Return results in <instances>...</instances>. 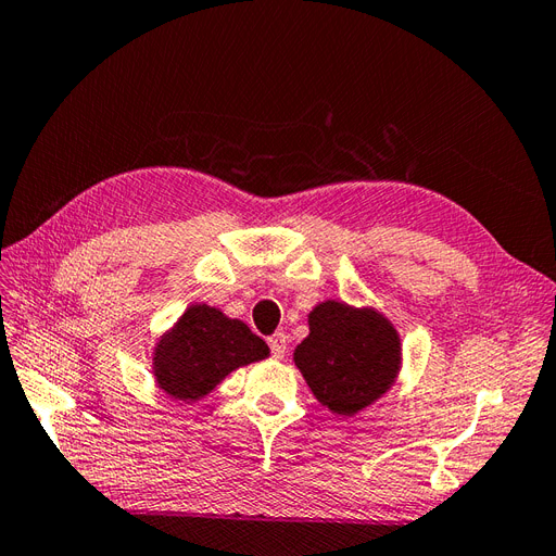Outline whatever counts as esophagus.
I'll return each instance as SVG.
<instances>
[{
    "instance_id": "esophagus-1",
    "label": "esophagus",
    "mask_w": 556,
    "mask_h": 556,
    "mask_svg": "<svg viewBox=\"0 0 556 556\" xmlns=\"http://www.w3.org/2000/svg\"><path fill=\"white\" fill-rule=\"evenodd\" d=\"M268 348H271L276 359H282L285 352H288V336H285L282 331H276L271 339H268Z\"/></svg>"
}]
</instances>
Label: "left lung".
<instances>
[{
	"mask_svg": "<svg viewBox=\"0 0 556 556\" xmlns=\"http://www.w3.org/2000/svg\"><path fill=\"white\" fill-rule=\"evenodd\" d=\"M294 364L323 406L355 417L394 387L401 336L380 311L327 299L308 313V336L294 348Z\"/></svg>",
	"mask_w": 556,
	"mask_h": 556,
	"instance_id": "1",
	"label": "left lung"
}]
</instances>
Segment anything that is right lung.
Wrapping results in <instances>:
<instances>
[{"label":"right lung","instance_id":"add662e5","mask_svg":"<svg viewBox=\"0 0 556 556\" xmlns=\"http://www.w3.org/2000/svg\"><path fill=\"white\" fill-rule=\"evenodd\" d=\"M268 345L237 317L208 304H192L166 329L153 352V378L180 403L208 396L231 371L268 357Z\"/></svg>","mask_w":556,"mask_h":556}]
</instances>
